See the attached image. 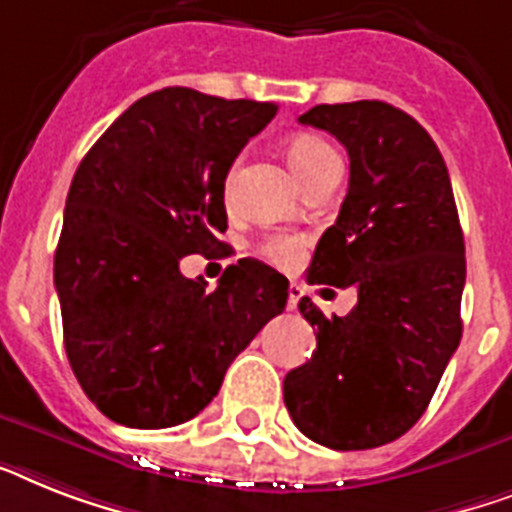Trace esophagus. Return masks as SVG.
<instances>
[{
	"label": "esophagus",
	"mask_w": 512,
	"mask_h": 512,
	"mask_svg": "<svg viewBox=\"0 0 512 512\" xmlns=\"http://www.w3.org/2000/svg\"><path fill=\"white\" fill-rule=\"evenodd\" d=\"M302 286L299 284H292L289 286V299H286V307H289V310H297V302H299V297H302Z\"/></svg>",
	"instance_id": "1"
}]
</instances>
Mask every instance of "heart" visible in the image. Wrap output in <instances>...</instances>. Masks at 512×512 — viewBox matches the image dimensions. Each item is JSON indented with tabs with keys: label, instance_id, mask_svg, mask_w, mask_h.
I'll use <instances>...</instances> for the list:
<instances>
[{
	"label": "heart",
	"instance_id": "b5f03b06",
	"mask_svg": "<svg viewBox=\"0 0 512 512\" xmlns=\"http://www.w3.org/2000/svg\"><path fill=\"white\" fill-rule=\"evenodd\" d=\"M286 157H289V165L297 173V178L302 184H310L313 178H318L323 170L336 168V165H342L339 162V155H336V149L323 141L321 136L313 134H299L289 141V147H286ZM236 165L228 173V181L234 176ZM260 252H263L268 260H273L276 265H294L299 260V252H302V242L294 239V236H284V234H270L265 236L263 242H260Z\"/></svg>",
	"mask_w": 512,
	"mask_h": 512
}]
</instances>
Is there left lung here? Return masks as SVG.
Masks as SVG:
<instances>
[{"mask_svg":"<svg viewBox=\"0 0 512 512\" xmlns=\"http://www.w3.org/2000/svg\"><path fill=\"white\" fill-rule=\"evenodd\" d=\"M299 123L350 155V189L307 281L355 286L357 305L326 318L299 299L318 347L286 373L284 402L307 439L371 450L413 429L458 350L463 228L442 152L407 112L360 99L315 105Z\"/></svg>","mask_w":512,"mask_h":512,"instance_id":"left-lung-1","label":"left lung"}]
</instances>
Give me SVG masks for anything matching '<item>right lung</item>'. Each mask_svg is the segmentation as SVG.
<instances>
[{
  "label": "right lung",
  "instance_id": "1",
  "mask_svg": "<svg viewBox=\"0 0 512 512\" xmlns=\"http://www.w3.org/2000/svg\"><path fill=\"white\" fill-rule=\"evenodd\" d=\"M278 105L184 86L128 107L78 165L54 252L70 368L94 405L131 429L189 421L228 365L286 307L289 281L239 260L213 292L181 276L226 223V176Z\"/></svg>",
  "mask_w": 512,
  "mask_h": 512
}]
</instances>
